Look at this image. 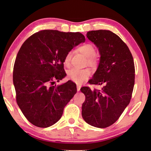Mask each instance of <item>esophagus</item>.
Masks as SVG:
<instances>
[{"label": "esophagus", "instance_id": "34e87169", "mask_svg": "<svg viewBox=\"0 0 151 151\" xmlns=\"http://www.w3.org/2000/svg\"><path fill=\"white\" fill-rule=\"evenodd\" d=\"M81 88V86L80 84H77V91H80Z\"/></svg>", "mask_w": 151, "mask_h": 151}]
</instances>
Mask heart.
<instances>
[{"label":"heart","instance_id":"1","mask_svg":"<svg viewBox=\"0 0 151 151\" xmlns=\"http://www.w3.org/2000/svg\"><path fill=\"white\" fill-rule=\"evenodd\" d=\"M78 51L88 58V63L91 66H95L98 63V57L96 55L95 47L91 43H85L81 45L78 48ZM72 56V52L69 51L66 54L64 58V65L68 66L69 65L71 58ZM91 72L88 69H78L73 68L68 72V77L71 81L75 82L77 84H82L84 81L88 78Z\"/></svg>","mask_w":151,"mask_h":151}]
</instances>
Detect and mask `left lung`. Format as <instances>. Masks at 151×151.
<instances>
[{
  "label": "left lung",
  "mask_w": 151,
  "mask_h": 151,
  "mask_svg": "<svg viewBox=\"0 0 151 151\" xmlns=\"http://www.w3.org/2000/svg\"><path fill=\"white\" fill-rule=\"evenodd\" d=\"M86 36L100 55L97 70L89 82L103 87L101 90L81 89L86 96L82 116L89 125L103 129L113 124L130 101L135 83L134 59L127 45L111 31H91Z\"/></svg>",
  "instance_id": "1"
}]
</instances>
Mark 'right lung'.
<instances>
[{"mask_svg":"<svg viewBox=\"0 0 151 151\" xmlns=\"http://www.w3.org/2000/svg\"><path fill=\"white\" fill-rule=\"evenodd\" d=\"M85 40L79 32L48 29L33 34L22 44L14 66L13 83L18 106L33 125L47 128L60 119L77 88L71 81L53 86L55 80L66 76L67 53Z\"/></svg>","mask_w":151,"mask_h":151,"instance_id":"1","label":"right lung"}]
</instances>
